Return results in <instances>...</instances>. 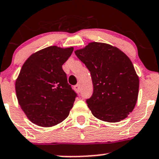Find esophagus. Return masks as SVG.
Returning <instances> with one entry per match:
<instances>
[{
	"label": "esophagus",
	"mask_w": 159,
	"mask_h": 159,
	"mask_svg": "<svg viewBox=\"0 0 159 159\" xmlns=\"http://www.w3.org/2000/svg\"><path fill=\"white\" fill-rule=\"evenodd\" d=\"M74 89L76 90V92H77V93H80V85H76V86H74Z\"/></svg>",
	"instance_id": "obj_1"
}]
</instances>
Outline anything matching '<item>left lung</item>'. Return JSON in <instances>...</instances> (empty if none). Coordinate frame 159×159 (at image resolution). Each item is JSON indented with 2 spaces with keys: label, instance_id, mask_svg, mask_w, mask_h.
Here are the masks:
<instances>
[{
  "label": "left lung",
  "instance_id": "1",
  "mask_svg": "<svg viewBox=\"0 0 159 159\" xmlns=\"http://www.w3.org/2000/svg\"><path fill=\"white\" fill-rule=\"evenodd\" d=\"M74 53L91 73L93 93L86 102L94 117L110 123L127 117L137 102L139 80L127 54L95 42Z\"/></svg>",
  "mask_w": 159,
  "mask_h": 159
}]
</instances>
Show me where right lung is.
<instances>
[{"label": "right lung", "instance_id": "add662e5", "mask_svg": "<svg viewBox=\"0 0 159 159\" xmlns=\"http://www.w3.org/2000/svg\"><path fill=\"white\" fill-rule=\"evenodd\" d=\"M73 47L49 46L33 53L22 66L16 82V98L33 124L51 127L68 117L76 94L67 83L62 65Z\"/></svg>", "mask_w": 159, "mask_h": 159}]
</instances>
